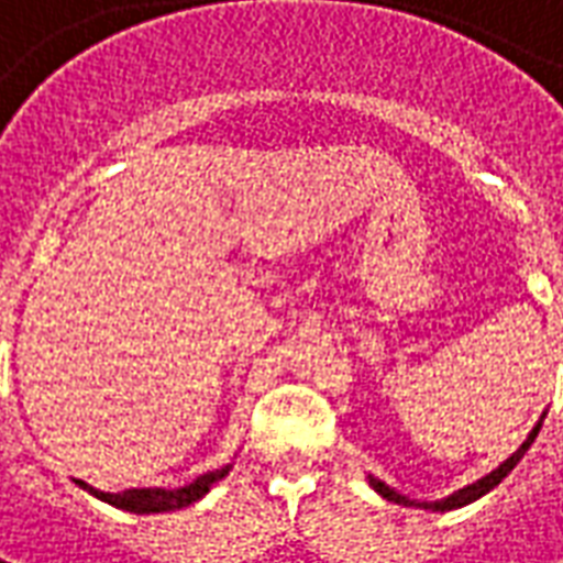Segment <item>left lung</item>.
Here are the masks:
<instances>
[{
  "label": "left lung",
  "instance_id": "obj_1",
  "mask_svg": "<svg viewBox=\"0 0 563 563\" xmlns=\"http://www.w3.org/2000/svg\"><path fill=\"white\" fill-rule=\"evenodd\" d=\"M540 426H542V420L537 422V426H533V432L527 435L525 444H521L518 451L511 453V456H509V460H506V463H503V466L494 468L490 475H484L482 482L468 484V487H463V490H456V494L444 496V499H435V503H417V499H407V496H401V494H398V490H395V487H389V484H383V482H379V478H374V475H371L367 482H371V487H374V490H377V494L383 496V499H389V503H398V506H420V509H432V511L463 509V506H468V503H475V499H482L484 494H490V490H494L496 484L503 482V478L509 475L511 468H515V466H518V463H521V456H525L527 448L533 444V438L540 435Z\"/></svg>",
  "mask_w": 563,
  "mask_h": 563
}]
</instances>
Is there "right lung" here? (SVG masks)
I'll return each instance as SVG.
<instances>
[{
    "mask_svg": "<svg viewBox=\"0 0 563 563\" xmlns=\"http://www.w3.org/2000/svg\"><path fill=\"white\" fill-rule=\"evenodd\" d=\"M230 468L232 466L217 468V472H205L196 482H189L186 487H177V490H165V487H134V490H125V494H103V490L88 487L85 482L79 484L88 494L97 496V499H103V503H110L115 509L134 511V515H153V511H174L199 503L201 496L211 490V484H217L220 478L230 475Z\"/></svg>",
    "mask_w": 563,
    "mask_h": 563,
    "instance_id": "obj_1",
    "label": "right lung"
}]
</instances>
